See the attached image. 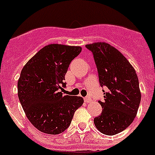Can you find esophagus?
Here are the masks:
<instances>
[{
    "mask_svg": "<svg viewBox=\"0 0 155 155\" xmlns=\"http://www.w3.org/2000/svg\"><path fill=\"white\" fill-rule=\"evenodd\" d=\"M84 102L85 103H89V102H92V100H91V98L88 97H84Z\"/></svg>",
    "mask_w": 155,
    "mask_h": 155,
    "instance_id": "34e87169",
    "label": "esophagus"
}]
</instances>
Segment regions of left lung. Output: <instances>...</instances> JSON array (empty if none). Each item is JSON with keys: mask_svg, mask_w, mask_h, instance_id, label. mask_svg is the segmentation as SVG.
<instances>
[{"mask_svg": "<svg viewBox=\"0 0 155 155\" xmlns=\"http://www.w3.org/2000/svg\"><path fill=\"white\" fill-rule=\"evenodd\" d=\"M93 54L101 86H105L101 114L94 118L100 132L115 135L125 130L137 115L141 92L136 71L117 49L103 42L86 45Z\"/></svg>", "mask_w": 155, "mask_h": 155, "instance_id": "1", "label": "left lung"}]
</instances>
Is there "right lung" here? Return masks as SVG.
<instances>
[{
    "label": "right lung",
    "instance_id": "right-lung-1",
    "mask_svg": "<svg viewBox=\"0 0 155 155\" xmlns=\"http://www.w3.org/2000/svg\"><path fill=\"white\" fill-rule=\"evenodd\" d=\"M80 47L50 44L33 56L21 71L18 98L26 117L36 129L58 134L70 125L75 110L84 103L81 97L63 96L65 74Z\"/></svg>",
    "mask_w": 155,
    "mask_h": 155
}]
</instances>
